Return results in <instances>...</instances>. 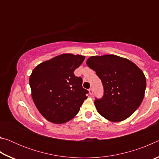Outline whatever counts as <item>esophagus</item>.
Segmentation results:
<instances>
[{
    "label": "esophagus",
    "mask_w": 159,
    "mask_h": 159,
    "mask_svg": "<svg viewBox=\"0 0 159 159\" xmlns=\"http://www.w3.org/2000/svg\"><path fill=\"white\" fill-rule=\"evenodd\" d=\"M89 94L90 95H93V88H90V89H89Z\"/></svg>",
    "instance_id": "1"
}]
</instances>
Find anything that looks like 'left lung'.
Returning a JSON list of instances; mask_svg holds the SVG:
<instances>
[{"label":"left lung","mask_w":159,"mask_h":159,"mask_svg":"<svg viewBox=\"0 0 159 159\" xmlns=\"http://www.w3.org/2000/svg\"><path fill=\"white\" fill-rule=\"evenodd\" d=\"M86 64L96 72L104 87V96L95 105L102 116L120 122L140 105L146 89L143 71L128 59L115 55L91 56Z\"/></svg>","instance_id":"8db88e82"}]
</instances>
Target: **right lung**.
<instances>
[{
    "label": "right lung",
    "mask_w": 159,
    "mask_h": 159,
    "mask_svg": "<svg viewBox=\"0 0 159 159\" xmlns=\"http://www.w3.org/2000/svg\"><path fill=\"white\" fill-rule=\"evenodd\" d=\"M85 57L61 54L34 69L29 77L31 97L38 110L48 121L56 124L69 121L87 99L88 91L82 87V79L74 74Z\"/></svg>",
    "instance_id": "obj_1"
}]
</instances>
